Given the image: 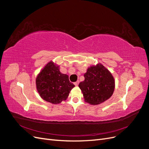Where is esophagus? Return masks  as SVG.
<instances>
[{
	"mask_svg": "<svg viewBox=\"0 0 149 149\" xmlns=\"http://www.w3.org/2000/svg\"><path fill=\"white\" fill-rule=\"evenodd\" d=\"M79 81H76L74 84V85L76 86H77L79 84Z\"/></svg>",
	"mask_w": 149,
	"mask_h": 149,
	"instance_id": "esophagus-1",
	"label": "esophagus"
}]
</instances>
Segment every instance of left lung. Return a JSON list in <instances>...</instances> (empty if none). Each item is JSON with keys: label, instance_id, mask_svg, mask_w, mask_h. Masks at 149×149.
<instances>
[{"label": "left lung", "instance_id": "left-lung-1", "mask_svg": "<svg viewBox=\"0 0 149 149\" xmlns=\"http://www.w3.org/2000/svg\"><path fill=\"white\" fill-rule=\"evenodd\" d=\"M84 80L79 84L84 99L92 105H97L108 100L113 94V76L102 65L89 67L84 74Z\"/></svg>", "mask_w": 149, "mask_h": 149}]
</instances>
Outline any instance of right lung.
Returning a JSON list of instances; mask_svg holds the SVG:
<instances>
[{
    "mask_svg": "<svg viewBox=\"0 0 149 149\" xmlns=\"http://www.w3.org/2000/svg\"><path fill=\"white\" fill-rule=\"evenodd\" d=\"M40 96L43 100L52 104H59L66 100L74 84L68 76L62 74L58 66L50 61L44 67L36 79Z\"/></svg>",
    "mask_w": 149,
    "mask_h": 149,
    "instance_id": "obj_1",
    "label": "right lung"
}]
</instances>
